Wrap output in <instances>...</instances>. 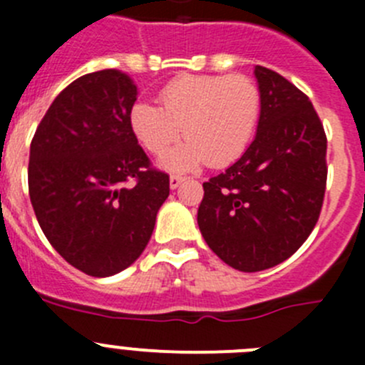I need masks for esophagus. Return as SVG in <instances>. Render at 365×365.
I'll list each match as a JSON object with an SVG mask.
<instances>
[{
  "label": "esophagus",
  "mask_w": 365,
  "mask_h": 365,
  "mask_svg": "<svg viewBox=\"0 0 365 365\" xmlns=\"http://www.w3.org/2000/svg\"><path fill=\"white\" fill-rule=\"evenodd\" d=\"M185 180H186V177H180V175H172V177H170V188H172V190L179 188V186L182 185V182H185Z\"/></svg>",
  "instance_id": "esophagus-1"
}]
</instances>
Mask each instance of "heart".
<instances>
[{
    "mask_svg": "<svg viewBox=\"0 0 365 365\" xmlns=\"http://www.w3.org/2000/svg\"><path fill=\"white\" fill-rule=\"evenodd\" d=\"M161 107L136 102L128 110L134 136L161 154L185 130L188 140L170 148L159 163L173 172L207 165L220 168L240 158L255 136L262 96L244 75H182L159 93Z\"/></svg>",
    "mask_w": 365,
    "mask_h": 365,
    "instance_id": "obj_1",
    "label": "heart"
}]
</instances>
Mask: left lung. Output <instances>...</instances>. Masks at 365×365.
<instances>
[{
    "mask_svg": "<svg viewBox=\"0 0 365 365\" xmlns=\"http://www.w3.org/2000/svg\"><path fill=\"white\" fill-rule=\"evenodd\" d=\"M258 133L240 159L204 182L197 222L211 251L232 269L258 272L304 244L326 192V134L303 91L256 66Z\"/></svg>",
    "mask_w": 365,
    "mask_h": 365,
    "instance_id": "1",
    "label": "left lung"
}]
</instances>
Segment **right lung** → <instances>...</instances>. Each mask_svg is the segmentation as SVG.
<instances>
[{"instance_id": "add662e5", "label": "right lung", "mask_w": 365, "mask_h": 365, "mask_svg": "<svg viewBox=\"0 0 365 365\" xmlns=\"http://www.w3.org/2000/svg\"><path fill=\"white\" fill-rule=\"evenodd\" d=\"M138 86L120 69L73 81L41 120L29 163L37 222L55 251L88 276L133 265L170 195L128 125Z\"/></svg>"}]
</instances>
